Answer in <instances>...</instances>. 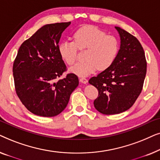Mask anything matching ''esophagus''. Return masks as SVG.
<instances>
[{
	"instance_id": "1",
	"label": "esophagus",
	"mask_w": 160,
	"mask_h": 160,
	"mask_svg": "<svg viewBox=\"0 0 160 160\" xmlns=\"http://www.w3.org/2000/svg\"><path fill=\"white\" fill-rule=\"evenodd\" d=\"M80 82L83 83V84H87V82H88V80L86 78H80Z\"/></svg>"
}]
</instances>
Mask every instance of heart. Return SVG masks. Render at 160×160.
<instances>
[{
    "label": "heart",
    "mask_w": 160,
    "mask_h": 160,
    "mask_svg": "<svg viewBox=\"0 0 160 160\" xmlns=\"http://www.w3.org/2000/svg\"><path fill=\"white\" fill-rule=\"evenodd\" d=\"M74 41H64L59 45V53L68 65H73L77 59L78 49H87L85 62H78L69 72L85 77L96 71H104L114 62L119 52V42L113 36L95 27L85 26L74 34Z\"/></svg>",
    "instance_id": "heart-1"
}]
</instances>
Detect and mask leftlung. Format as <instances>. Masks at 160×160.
Masks as SVG:
<instances>
[{"label": "left lung", "mask_w": 160, "mask_h": 160, "mask_svg": "<svg viewBox=\"0 0 160 160\" xmlns=\"http://www.w3.org/2000/svg\"><path fill=\"white\" fill-rule=\"evenodd\" d=\"M120 48L114 62L89 83L98 90L94 106L101 113L117 114L128 110L142 91L146 60L139 41L119 27Z\"/></svg>", "instance_id": "left-lung-1"}]
</instances>
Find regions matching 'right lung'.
Wrapping results in <instances>:
<instances>
[{"instance_id": "right-lung-1", "label": "right lung", "mask_w": 160, "mask_h": 160, "mask_svg": "<svg viewBox=\"0 0 160 160\" xmlns=\"http://www.w3.org/2000/svg\"><path fill=\"white\" fill-rule=\"evenodd\" d=\"M69 22L48 24L22 43L13 65L17 95L34 114L52 117L62 112L78 85L74 73L55 82L66 71L59 53L62 32Z\"/></svg>"}]
</instances>
